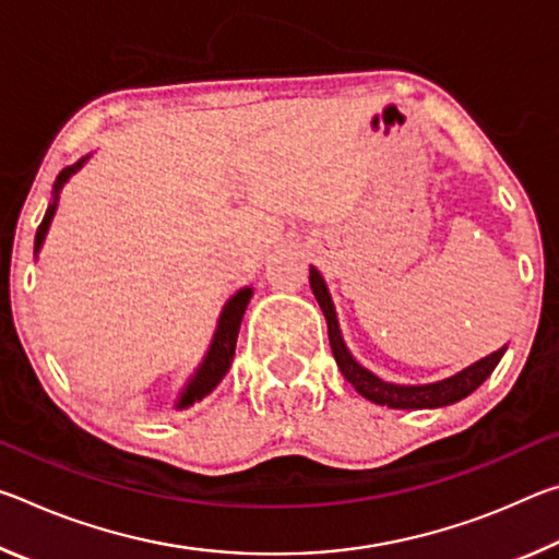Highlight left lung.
Instances as JSON below:
<instances>
[{
	"label": "left lung",
	"mask_w": 559,
	"mask_h": 559,
	"mask_svg": "<svg viewBox=\"0 0 559 559\" xmlns=\"http://www.w3.org/2000/svg\"><path fill=\"white\" fill-rule=\"evenodd\" d=\"M310 288H313L320 308H323V313H325L330 347H333L335 362L340 370H343L345 380L353 384L355 390L365 396V400H370L374 404H384V406H390V409H433V406H447V404L459 402L486 382V377L496 370V365L500 362V357H503V353H506V347H500L498 353L478 359L476 365L466 367V370L449 377V380H443V382L419 384V386L382 382L380 377H374L372 372H367L365 367H359L353 359V355L347 353L343 335H340V328H337L333 300H330L325 283H323V278H320V273L316 269H310Z\"/></svg>",
	"instance_id": "left-lung-1"
}]
</instances>
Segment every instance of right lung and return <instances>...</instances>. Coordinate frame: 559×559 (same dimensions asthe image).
<instances>
[{"label": "right lung", "instance_id": "1", "mask_svg": "<svg viewBox=\"0 0 559 559\" xmlns=\"http://www.w3.org/2000/svg\"><path fill=\"white\" fill-rule=\"evenodd\" d=\"M88 157H83L81 163H75L73 167H66L63 173L59 175V179H56V192H59L61 185L69 179L73 173H79V169L83 167V163H86ZM53 210H56V202L46 210L44 219L39 224V229H36V249H39L44 236H46V229H49V224L53 219ZM249 298H251V288H243L236 293V296L226 302L224 313L219 318V328H216L214 333V340H212V347L210 353H206L204 362L200 370H197L194 380L189 382L187 392L182 394V400H179V406H189L194 402L204 400L206 394H212L216 390V384H219L224 380V374L229 372V367L234 362V353H236V337H239V328H241V318H243V310L246 306H249Z\"/></svg>", "mask_w": 559, "mask_h": 559}]
</instances>
